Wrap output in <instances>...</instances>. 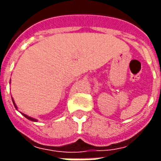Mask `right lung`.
<instances>
[{"mask_svg": "<svg viewBox=\"0 0 161 161\" xmlns=\"http://www.w3.org/2000/svg\"><path fill=\"white\" fill-rule=\"evenodd\" d=\"M12 100H13V98H12ZM13 102H14V107H15V108H17V106H16V105H15V102H14V100H13ZM24 115V116H25V117L26 118V119H30V120H31V121H37V120L36 119H33V118H31V117H29V116H27V115H25V114H22Z\"/></svg>", "mask_w": 161, "mask_h": 161, "instance_id": "obj_1", "label": "right lung"}]
</instances>
